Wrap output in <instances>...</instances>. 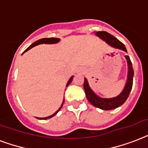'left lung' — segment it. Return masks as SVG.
I'll return each mask as SVG.
<instances>
[{"mask_svg":"<svg viewBox=\"0 0 148 148\" xmlns=\"http://www.w3.org/2000/svg\"><path fill=\"white\" fill-rule=\"evenodd\" d=\"M96 35L103 40H104L106 42H107L109 45H110L111 46L127 51V49H126L124 45L121 42H120L116 38H115L110 34H109L108 32H96ZM125 58H127L128 66L127 80V83H126L125 87H124L122 92L116 97H113V98H110V99H103V98L99 97L92 92V90L90 89V87L89 86L87 79L85 78L84 84H83L85 93H86V98L92 105H93L97 108L103 110H110L117 108L125 103V101L129 97L130 90L132 89L133 77H134V69H133L132 63L130 61V57L128 56H126Z\"/></svg>","mask_w":148,"mask_h":148,"instance_id":"left-lung-1","label":"left lung"}]
</instances>
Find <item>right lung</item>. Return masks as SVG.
Instances as JSON below:
<instances>
[{
    "label": "right lung",
    "mask_w": 148,
    "mask_h": 148,
    "mask_svg": "<svg viewBox=\"0 0 148 148\" xmlns=\"http://www.w3.org/2000/svg\"><path fill=\"white\" fill-rule=\"evenodd\" d=\"M59 42V38H42V39L38 40V41H36L35 42H34L32 45H31L30 46L28 47L27 49H25V51H24L23 53H25V51H28L29 49H31L32 48H33V47H35V45H39V44H54V43H57V42ZM73 76H72V77L69 79V82H67L66 87L68 86L70 84V82H72V80H73ZM63 103H64V100H63V103H62V104L61 107L58 109V110L56 111V113H54V114H52L51 116H47V117H44V118H38V119H40V120H46V119H49V118H51V117H52V116H54L55 115H56V113H58V111L61 110L62 106Z\"/></svg>",
    "instance_id": "add662e5"
}]
</instances>
